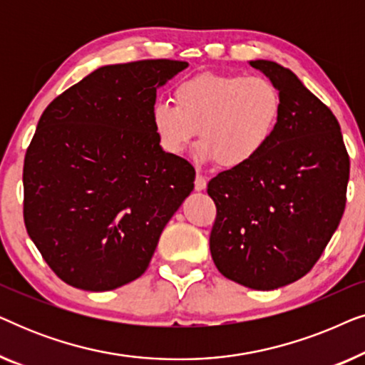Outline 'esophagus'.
I'll list each match as a JSON object with an SVG mask.
<instances>
[{"label":"esophagus","mask_w":365,"mask_h":365,"mask_svg":"<svg viewBox=\"0 0 365 365\" xmlns=\"http://www.w3.org/2000/svg\"><path fill=\"white\" fill-rule=\"evenodd\" d=\"M206 186H207L206 178H204L202 174H196V181H194V187H196V191H204Z\"/></svg>","instance_id":"obj_1"}]
</instances>
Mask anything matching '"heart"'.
<instances>
[{"label": "heart", "mask_w": 365, "mask_h": 365, "mask_svg": "<svg viewBox=\"0 0 365 365\" xmlns=\"http://www.w3.org/2000/svg\"><path fill=\"white\" fill-rule=\"evenodd\" d=\"M174 104L156 101L151 124L171 156L187 151L199 133L197 158L226 169L252 163L272 141L282 96L271 79L239 73H201L173 91Z\"/></svg>", "instance_id": "b5f03b06"}]
</instances>
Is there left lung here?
<instances>
[{
    "label": "left lung",
    "instance_id": "1",
    "mask_svg": "<svg viewBox=\"0 0 365 365\" xmlns=\"http://www.w3.org/2000/svg\"><path fill=\"white\" fill-rule=\"evenodd\" d=\"M276 84L282 114L269 146L207 184L216 204L209 247L224 277L272 291L306 276L346 209L349 154L331 109L291 69L256 59Z\"/></svg>",
    "mask_w": 365,
    "mask_h": 365
}]
</instances>
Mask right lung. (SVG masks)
I'll use <instances>...</instances> for the list:
<instances>
[{"mask_svg":"<svg viewBox=\"0 0 365 365\" xmlns=\"http://www.w3.org/2000/svg\"><path fill=\"white\" fill-rule=\"evenodd\" d=\"M187 66H103L39 118L24 156V226L69 286L101 292L138 279L194 189V168L163 151L151 124L156 89Z\"/></svg>","mask_w":365,"mask_h":365,"instance_id":"1","label":"right lung"}]
</instances>
